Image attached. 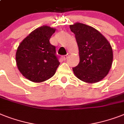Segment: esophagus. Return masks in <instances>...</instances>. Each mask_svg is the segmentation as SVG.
<instances>
[{"label": "esophagus", "mask_w": 124, "mask_h": 124, "mask_svg": "<svg viewBox=\"0 0 124 124\" xmlns=\"http://www.w3.org/2000/svg\"><path fill=\"white\" fill-rule=\"evenodd\" d=\"M68 56H69V54H67L66 55H64V56H63L62 57V58H63V59H64V60H66V59H67V57H68Z\"/></svg>", "instance_id": "esophagus-1"}]
</instances>
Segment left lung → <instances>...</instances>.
<instances>
[{
    "label": "left lung",
    "mask_w": 124,
    "mask_h": 124,
    "mask_svg": "<svg viewBox=\"0 0 124 124\" xmlns=\"http://www.w3.org/2000/svg\"><path fill=\"white\" fill-rule=\"evenodd\" d=\"M78 46L79 62L72 68L74 75L88 83H97L109 72L113 62L110 43L97 30L81 23L69 26Z\"/></svg>",
    "instance_id": "1"
}]
</instances>
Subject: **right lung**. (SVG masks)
Here are the masks:
<instances>
[{
  "mask_svg": "<svg viewBox=\"0 0 124 124\" xmlns=\"http://www.w3.org/2000/svg\"><path fill=\"white\" fill-rule=\"evenodd\" d=\"M56 29L43 25L35 29L21 42L16 53V62L22 74L30 81L40 83L55 74L60 62L55 46L50 39Z\"/></svg>",
  "mask_w": 124,
  "mask_h": 124,
  "instance_id": "add662e5",
  "label": "right lung"
}]
</instances>
